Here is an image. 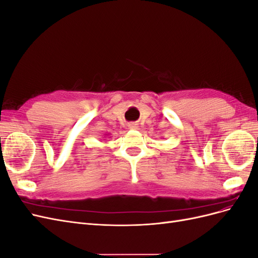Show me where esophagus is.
<instances>
[{"label": "esophagus", "mask_w": 258, "mask_h": 258, "mask_svg": "<svg viewBox=\"0 0 258 258\" xmlns=\"http://www.w3.org/2000/svg\"><path fill=\"white\" fill-rule=\"evenodd\" d=\"M128 128H129L130 130H138V129H139V124L136 123V122H131V123H129Z\"/></svg>", "instance_id": "34e87169"}]
</instances>
